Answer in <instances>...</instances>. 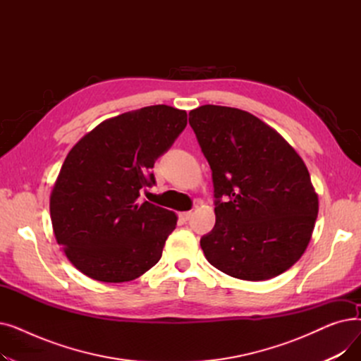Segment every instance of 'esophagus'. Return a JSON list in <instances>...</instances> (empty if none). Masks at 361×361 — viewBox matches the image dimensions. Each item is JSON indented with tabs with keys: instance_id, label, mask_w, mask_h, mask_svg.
Wrapping results in <instances>:
<instances>
[{
	"instance_id": "obj_1",
	"label": "esophagus",
	"mask_w": 361,
	"mask_h": 361,
	"mask_svg": "<svg viewBox=\"0 0 361 361\" xmlns=\"http://www.w3.org/2000/svg\"><path fill=\"white\" fill-rule=\"evenodd\" d=\"M180 219L183 221V222H185V221H188L190 219V216H192V212L190 211H187V212H180Z\"/></svg>"
}]
</instances>
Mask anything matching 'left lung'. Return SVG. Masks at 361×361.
Listing matches in <instances>:
<instances>
[{
  "label": "left lung",
  "mask_w": 361,
  "mask_h": 361,
  "mask_svg": "<svg viewBox=\"0 0 361 361\" xmlns=\"http://www.w3.org/2000/svg\"><path fill=\"white\" fill-rule=\"evenodd\" d=\"M188 123L211 165L216 197L215 226L200 240L207 262L244 281L290 269L306 252L319 212L305 161L247 111L202 105L188 112Z\"/></svg>",
  "instance_id": "1"
}]
</instances>
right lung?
Wrapping results in <instances>:
<instances>
[{
	"label": "right lung",
	"mask_w": 361,
	"mask_h": 361,
	"mask_svg": "<svg viewBox=\"0 0 361 361\" xmlns=\"http://www.w3.org/2000/svg\"><path fill=\"white\" fill-rule=\"evenodd\" d=\"M187 126V112L152 105L98 124L75 143L49 197L56 243L86 276L127 282L155 267L177 215L149 202L140 190Z\"/></svg>",
	"instance_id": "add662e5"
}]
</instances>
